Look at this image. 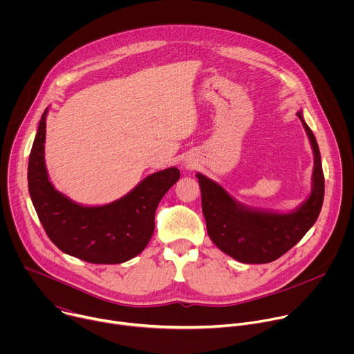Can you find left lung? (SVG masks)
I'll return each instance as SVG.
<instances>
[{"label":"left lung","instance_id":"1","mask_svg":"<svg viewBox=\"0 0 354 354\" xmlns=\"http://www.w3.org/2000/svg\"><path fill=\"white\" fill-rule=\"evenodd\" d=\"M297 116L306 129L314 154L311 193L297 209L280 213L245 206L220 183L196 174L207 234L218 249L238 262L258 265L279 259L308 232L321 213L325 179L319 148L302 111Z\"/></svg>","mask_w":354,"mask_h":354}]
</instances>
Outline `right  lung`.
I'll return each instance as SVG.
<instances>
[{"label": "right lung", "mask_w": 354, "mask_h": 354, "mask_svg": "<svg viewBox=\"0 0 354 354\" xmlns=\"http://www.w3.org/2000/svg\"><path fill=\"white\" fill-rule=\"evenodd\" d=\"M41 115L28 164V187L37 217L64 254L97 265L123 263L144 250L154 234L161 198L178 182V168L144 178L123 197L104 206H84L50 182L46 161V118Z\"/></svg>", "instance_id": "obj_1"}]
</instances>
